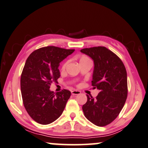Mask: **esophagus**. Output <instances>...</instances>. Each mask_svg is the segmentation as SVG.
<instances>
[{
    "label": "esophagus",
    "mask_w": 148,
    "mask_h": 148,
    "mask_svg": "<svg viewBox=\"0 0 148 148\" xmlns=\"http://www.w3.org/2000/svg\"><path fill=\"white\" fill-rule=\"evenodd\" d=\"M71 92H72V95H80L81 93V92H80V90H73L71 91Z\"/></svg>",
    "instance_id": "obj_1"
}]
</instances>
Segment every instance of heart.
<instances>
[{
    "mask_svg": "<svg viewBox=\"0 0 148 148\" xmlns=\"http://www.w3.org/2000/svg\"><path fill=\"white\" fill-rule=\"evenodd\" d=\"M86 60H89V59H88L87 57H86V56H82L80 59V62H83V61H86ZM68 61H67V62H66L64 64H63V66H62L63 70H64V69L66 68V66H67V65H68Z\"/></svg>",
    "mask_w": 148,
    "mask_h": 148,
    "instance_id": "obj_1",
    "label": "heart"
}]
</instances>
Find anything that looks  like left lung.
Here are the masks:
<instances>
[{
  "label": "left lung",
  "instance_id": "left-lung-1",
  "mask_svg": "<svg viewBox=\"0 0 148 148\" xmlns=\"http://www.w3.org/2000/svg\"><path fill=\"white\" fill-rule=\"evenodd\" d=\"M93 60L91 84L99 90L95 99L88 95L82 106L85 117L94 125L103 127L116 119L127 97V74L125 65L115 53L105 47L80 50Z\"/></svg>",
  "mask_w": 148,
  "mask_h": 148
}]
</instances>
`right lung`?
<instances>
[{"instance_id":"right-lung-1","label":"right lung","mask_w":148,"mask_h":148,"mask_svg":"<svg viewBox=\"0 0 148 148\" xmlns=\"http://www.w3.org/2000/svg\"><path fill=\"white\" fill-rule=\"evenodd\" d=\"M74 49L50 46L33 51L25 62L21 76V92L23 106L32 119L41 125H48L62 115L71 95L64 89L50 90L60 76L59 66Z\"/></svg>"}]
</instances>
